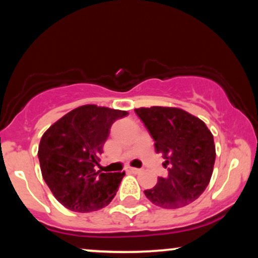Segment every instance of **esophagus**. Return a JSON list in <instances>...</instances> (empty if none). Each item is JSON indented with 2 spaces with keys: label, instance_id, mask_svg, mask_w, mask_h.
I'll return each instance as SVG.
<instances>
[{
  "label": "esophagus",
  "instance_id": "obj_1",
  "mask_svg": "<svg viewBox=\"0 0 258 258\" xmlns=\"http://www.w3.org/2000/svg\"><path fill=\"white\" fill-rule=\"evenodd\" d=\"M128 171H130V172H132V173H139V172H141V168H136V167H130L128 168Z\"/></svg>",
  "mask_w": 258,
  "mask_h": 258
}]
</instances>
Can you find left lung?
I'll return each instance as SVG.
<instances>
[{
	"label": "left lung",
	"mask_w": 258,
	"mask_h": 258,
	"mask_svg": "<svg viewBox=\"0 0 258 258\" xmlns=\"http://www.w3.org/2000/svg\"><path fill=\"white\" fill-rule=\"evenodd\" d=\"M136 114L165 159L167 176L144 194L154 205L178 209L197 200L211 179L216 149L214 136L200 119L182 109L152 106Z\"/></svg>",
	"instance_id": "left-lung-1"
}]
</instances>
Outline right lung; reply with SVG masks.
Masks as SVG:
<instances>
[{
	"label": "right lung",
	"mask_w": 258,
	"mask_h": 258,
	"mask_svg": "<svg viewBox=\"0 0 258 258\" xmlns=\"http://www.w3.org/2000/svg\"><path fill=\"white\" fill-rule=\"evenodd\" d=\"M127 111L82 105L43 133L38 147L42 177L61 205L75 212L108 206L125 172L96 171L110 127Z\"/></svg>",
	"instance_id": "obj_1"
}]
</instances>
